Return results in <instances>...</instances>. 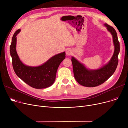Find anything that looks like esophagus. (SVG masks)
I'll list each match as a JSON object with an SVG mask.
<instances>
[{
    "label": "esophagus",
    "instance_id": "esophagus-1",
    "mask_svg": "<svg viewBox=\"0 0 128 128\" xmlns=\"http://www.w3.org/2000/svg\"><path fill=\"white\" fill-rule=\"evenodd\" d=\"M66 54L68 55V56H70L72 53V50H70V49H67L66 51Z\"/></svg>",
    "mask_w": 128,
    "mask_h": 128
}]
</instances>
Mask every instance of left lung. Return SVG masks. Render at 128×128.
<instances>
[{
  "label": "left lung",
  "instance_id": "8db88e82",
  "mask_svg": "<svg viewBox=\"0 0 128 128\" xmlns=\"http://www.w3.org/2000/svg\"><path fill=\"white\" fill-rule=\"evenodd\" d=\"M104 25L112 36L115 50L110 62L102 68L96 70H90L73 56L72 62L74 75L78 84L86 87L96 86L103 84L115 72L118 63L120 44L116 30L112 27L105 23Z\"/></svg>",
  "mask_w": 128,
  "mask_h": 128
}]
</instances>
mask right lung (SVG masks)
Segmentation results:
<instances>
[{"instance_id": "1", "label": "right lung", "mask_w": 128, "mask_h": 128, "mask_svg": "<svg viewBox=\"0 0 128 128\" xmlns=\"http://www.w3.org/2000/svg\"><path fill=\"white\" fill-rule=\"evenodd\" d=\"M20 31L21 30L19 29L14 32L10 46L13 70L20 79L32 88H48L55 81L58 66L65 58V52L60 53L52 56L40 66L32 67L25 65L20 60L16 51V36Z\"/></svg>"}]
</instances>
